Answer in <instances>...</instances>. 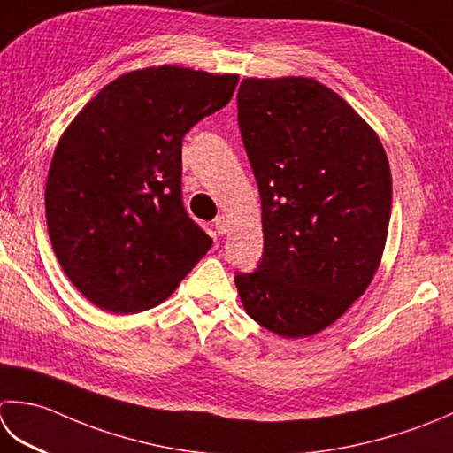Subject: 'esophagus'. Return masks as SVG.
<instances>
[{
	"label": "esophagus",
	"instance_id": "esophagus-1",
	"mask_svg": "<svg viewBox=\"0 0 453 453\" xmlns=\"http://www.w3.org/2000/svg\"><path fill=\"white\" fill-rule=\"evenodd\" d=\"M214 227H216V232H218V234H226L227 229H229V221H227V218H226V216H218V218L214 219Z\"/></svg>",
	"mask_w": 453,
	"mask_h": 453
}]
</instances>
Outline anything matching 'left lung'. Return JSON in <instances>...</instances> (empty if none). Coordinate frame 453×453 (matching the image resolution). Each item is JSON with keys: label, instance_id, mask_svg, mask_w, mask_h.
<instances>
[{"label": "left lung", "instance_id": "obj_1", "mask_svg": "<svg viewBox=\"0 0 453 453\" xmlns=\"http://www.w3.org/2000/svg\"><path fill=\"white\" fill-rule=\"evenodd\" d=\"M237 121L261 194L263 259L239 273L245 312L280 338L326 330L383 257L393 179L377 133L314 78H243Z\"/></svg>", "mask_w": 453, "mask_h": 453}]
</instances>
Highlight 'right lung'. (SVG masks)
<instances>
[{
	"mask_svg": "<svg viewBox=\"0 0 453 453\" xmlns=\"http://www.w3.org/2000/svg\"><path fill=\"white\" fill-rule=\"evenodd\" d=\"M237 80L168 65L133 70L62 133L44 188L49 237L97 308L161 304L211 247L182 206V139L232 100Z\"/></svg>",
	"mask_w": 453,
	"mask_h": 453,
	"instance_id": "right-lung-1",
	"label": "right lung"
}]
</instances>
